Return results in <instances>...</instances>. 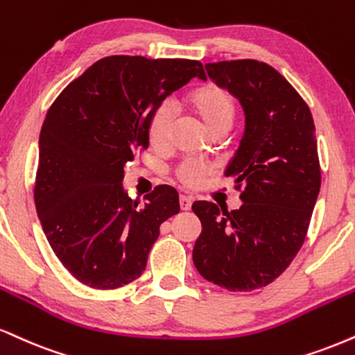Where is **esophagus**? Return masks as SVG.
I'll list each match as a JSON object with an SVG mask.
<instances>
[{"mask_svg": "<svg viewBox=\"0 0 355 355\" xmlns=\"http://www.w3.org/2000/svg\"><path fill=\"white\" fill-rule=\"evenodd\" d=\"M191 203H193V198L189 195H180V208L182 210H190Z\"/></svg>", "mask_w": 355, "mask_h": 355, "instance_id": "obj_1", "label": "esophagus"}]
</instances>
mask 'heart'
Instances as JSON below:
<instances>
[{
	"mask_svg": "<svg viewBox=\"0 0 355 355\" xmlns=\"http://www.w3.org/2000/svg\"><path fill=\"white\" fill-rule=\"evenodd\" d=\"M183 104L200 119V122L210 134L228 132L236 115V101L233 94L218 84H203L191 89L183 97ZM170 127H172V117H170L168 107L160 105L153 109L145 125V137H147L148 145L155 150H164L168 147ZM211 172L213 166L207 162L185 160L177 168V178L182 185L193 189Z\"/></svg>",
	"mask_w": 355,
	"mask_h": 355,
	"instance_id": "b5f03b06",
	"label": "heart"
}]
</instances>
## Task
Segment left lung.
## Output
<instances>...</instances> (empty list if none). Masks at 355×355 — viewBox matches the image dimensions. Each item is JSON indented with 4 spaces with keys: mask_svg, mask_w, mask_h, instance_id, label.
Wrapping results in <instances>:
<instances>
[{
    "mask_svg": "<svg viewBox=\"0 0 355 355\" xmlns=\"http://www.w3.org/2000/svg\"><path fill=\"white\" fill-rule=\"evenodd\" d=\"M207 72L245 109V135L226 168L243 205L228 211L210 202L193 203L202 221L193 263L213 284L253 291L283 275L306 240L321 189L313 114L266 62H210Z\"/></svg>",
    "mask_w": 355,
    "mask_h": 355,
    "instance_id": "8db88e82",
    "label": "left lung"
}]
</instances>
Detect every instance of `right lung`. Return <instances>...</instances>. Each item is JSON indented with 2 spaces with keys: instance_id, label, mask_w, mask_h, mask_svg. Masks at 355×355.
<instances>
[{
  "instance_id": "obj_1",
  "label": "right lung",
  "mask_w": 355,
  "mask_h": 355,
  "mask_svg": "<svg viewBox=\"0 0 355 355\" xmlns=\"http://www.w3.org/2000/svg\"><path fill=\"white\" fill-rule=\"evenodd\" d=\"M205 79L190 59L109 55L53 102L40 135L34 203L51 248L80 283L117 289L147 266L160 225L180 211L177 190L153 189L145 203L122 187L123 165L147 148L148 115L166 96Z\"/></svg>"
}]
</instances>
